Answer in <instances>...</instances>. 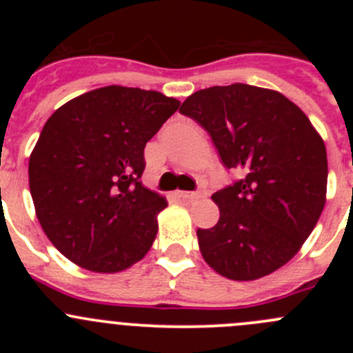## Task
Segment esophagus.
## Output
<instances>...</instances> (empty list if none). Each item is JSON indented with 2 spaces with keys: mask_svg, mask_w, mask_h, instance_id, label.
I'll return each instance as SVG.
<instances>
[{
  "mask_svg": "<svg viewBox=\"0 0 353 353\" xmlns=\"http://www.w3.org/2000/svg\"><path fill=\"white\" fill-rule=\"evenodd\" d=\"M177 196L183 199H199L206 196V191L199 188L198 191H177Z\"/></svg>",
  "mask_w": 353,
  "mask_h": 353,
  "instance_id": "34e87169",
  "label": "esophagus"
}]
</instances>
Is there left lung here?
Wrapping results in <instances>:
<instances>
[{"label":"left lung","instance_id":"1","mask_svg":"<svg viewBox=\"0 0 353 353\" xmlns=\"http://www.w3.org/2000/svg\"><path fill=\"white\" fill-rule=\"evenodd\" d=\"M179 110L208 131L223 165L241 172L212 196L220 219L198 229L203 258L230 280L270 275L297 254L325 208V141L294 102L270 88H203Z\"/></svg>","mask_w":353,"mask_h":353}]
</instances>
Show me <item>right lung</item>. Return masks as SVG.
Returning a JSON list of instances; mask_svg holds the SVG:
<instances>
[{"mask_svg": "<svg viewBox=\"0 0 353 353\" xmlns=\"http://www.w3.org/2000/svg\"><path fill=\"white\" fill-rule=\"evenodd\" d=\"M179 105L160 92L109 85L71 99L44 124L28 186L42 230L74 265L117 273L152 248L167 201L141 184L143 150Z\"/></svg>", "mask_w": 353, "mask_h": 353, "instance_id": "1", "label": "right lung"}]
</instances>
